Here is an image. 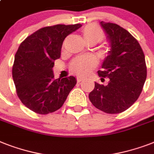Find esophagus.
<instances>
[{
    "mask_svg": "<svg viewBox=\"0 0 154 154\" xmlns=\"http://www.w3.org/2000/svg\"><path fill=\"white\" fill-rule=\"evenodd\" d=\"M84 78L82 77H78L77 78V82H80V81H82V80H83Z\"/></svg>",
    "mask_w": 154,
    "mask_h": 154,
    "instance_id": "esophagus-1",
    "label": "esophagus"
}]
</instances>
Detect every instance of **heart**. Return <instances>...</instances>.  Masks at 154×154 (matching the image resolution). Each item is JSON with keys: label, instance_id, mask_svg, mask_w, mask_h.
<instances>
[{"label": "heart", "instance_id": "obj_1", "mask_svg": "<svg viewBox=\"0 0 154 154\" xmlns=\"http://www.w3.org/2000/svg\"><path fill=\"white\" fill-rule=\"evenodd\" d=\"M83 35L87 42L95 41L100 42L104 38V33L100 27L96 24H88L83 29ZM97 65V60L94 57H81L77 58L72 63V69L79 75L87 74Z\"/></svg>", "mask_w": 154, "mask_h": 154}]
</instances>
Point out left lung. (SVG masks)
Here are the masks:
<instances>
[{"label": "left lung", "mask_w": 154, "mask_h": 154, "mask_svg": "<svg viewBox=\"0 0 154 154\" xmlns=\"http://www.w3.org/2000/svg\"><path fill=\"white\" fill-rule=\"evenodd\" d=\"M100 26L109 40L111 49L102 64L101 77H108L107 85L95 82L88 95L95 107L108 114L121 113L128 109L142 91L146 79V60L135 38L116 23L101 21ZM104 80V79H103Z\"/></svg>", "instance_id": "obj_1"}]
</instances>
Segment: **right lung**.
<instances>
[{"instance_id": "right-lung-1", "label": "right lung", "mask_w": 154, "mask_h": 154, "mask_svg": "<svg viewBox=\"0 0 154 154\" xmlns=\"http://www.w3.org/2000/svg\"><path fill=\"white\" fill-rule=\"evenodd\" d=\"M81 26L77 23L42 27L20 45L12 78L21 102L34 112L46 115L58 110L77 84L73 76L54 79L53 67L54 60L61 56L66 36Z\"/></svg>"}]
</instances>
